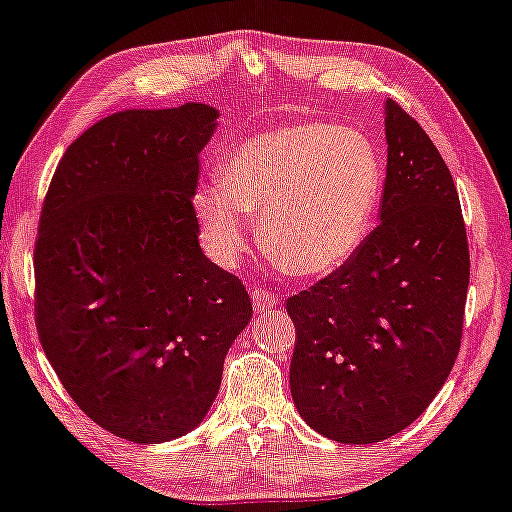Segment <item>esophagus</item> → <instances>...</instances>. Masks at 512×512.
Returning <instances> with one entry per match:
<instances>
[{"mask_svg": "<svg viewBox=\"0 0 512 512\" xmlns=\"http://www.w3.org/2000/svg\"><path fill=\"white\" fill-rule=\"evenodd\" d=\"M250 300H252V307H255V314H264L267 309H274L278 304V295L269 293V290H262V288H255L250 293Z\"/></svg>", "mask_w": 512, "mask_h": 512, "instance_id": "1", "label": "esophagus"}]
</instances>
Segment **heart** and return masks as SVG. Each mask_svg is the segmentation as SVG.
<instances>
[{
    "mask_svg": "<svg viewBox=\"0 0 512 512\" xmlns=\"http://www.w3.org/2000/svg\"><path fill=\"white\" fill-rule=\"evenodd\" d=\"M383 163L364 134L323 122L269 129L236 144L222 184L193 196L200 238L222 267L255 241L297 276H326L357 255L371 231Z\"/></svg>",
    "mask_w": 512,
    "mask_h": 512,
    "instance_id": "b5f03b06",
    "label": "heart"
}]
</instances>
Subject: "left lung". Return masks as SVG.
I'll return each mask as SVG.
<instances>
[{"instance_id": "left-lung-1", "label": "left lung", "mask_w": 512, "mask_h": 512, "mask_svg": "<svg viewBox=\"0 0 512 512\" xmlns=\"http://www.w3.org/2000/svg\"><path fill=\"white\" fill-rule=\"evenodd\" d=\"M380 224L345 267L286 304L297 342L290 394L340 444L397 435L458 357L470 255L449 167L416 120L385 101Z\"/></svg>"}]
</instances>
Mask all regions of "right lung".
<instances>
[{"mask_svg": "<svg viewBox=\"0 0 512 512\" xmlns=\"http://www.w3.org/2000/svg\"><path fill=\"white\" fill-rule=\"evenodd\" d=\"M217 125L196 101L108 115L68 146L44 200V354L75 404L134 444L203 423L252 316L243 283L198 243V155Z\"/></svg>", "mask_w": 512, "mask_h": 512, "instance_id": "1", "label": "right lung"}]
</instances>
